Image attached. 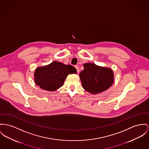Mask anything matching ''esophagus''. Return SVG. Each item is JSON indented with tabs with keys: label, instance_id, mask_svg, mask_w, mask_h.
Returning a JSON list of instances; mask_svg holds the SVG:
<instances>
[{
	"label": "esophagus",
	"instance_id": "obj_1",
	"mask_svg": "<svg viewBox=\"0 0 149 149\" xmlns=\"http://www.w3.org/2000/svg\"><path fill=\"white\" fill-rule=\"evenodd\" d=\"M75 68H76V69L77 70V73H79V66H77V65H76V66H75Z\"/></svg>",
	"mask_w": 149,
	"mask_h": 149
}]
</instances>
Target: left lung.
<instances>
[{
  "label": "left lung",
  "mask_w": 149,
  "mask_h": 149,
  "mask_svg": "<svg viewBox=\"0 0 149 149\" xmlns=\"http://www.w3.org/2000/svg\"><path fill=\"white\" fill-rule=\"evenodd\" d=\"M84 70L79 76L82 87L92 94L106 91L113 82V71L109 68L102 67L94 63H85Z\"/></svg>",
  "instance_id": "obj_1"
}]
</instances>
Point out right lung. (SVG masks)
Instances as JSON below:
<instances>
[{"label":"right lung","mask_w":149,"mask_h":149,"mask_svg":"<svg viewBox=\"0 0 149 149\" xmlns=\"http://www.w3.org/2000/svg\"><path fill=\"white\" fill-rule=\"evenodd\" d=\"M76 73L77 70L72 65L54 61L49 65L36 68L34 81L41 89L54 91L63 85L69 74Z\"/></svg>","instance_id":"1"}]
</instances>
